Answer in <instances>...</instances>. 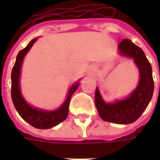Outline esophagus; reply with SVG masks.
Instances as JSON below:
<instances>
[{
  "mask_svg": "<svg viewBox=\"0 0 160 160\" xmlns=\"http://www.w3.org/2000/svg\"><path fill=\"white\" fill-rule=\"evenodd\" d=\"M92 70H93V68H92Z\"/></svg>",
  "mask_w": 160,
  "mask_h": 160,
  "instance_id": "esophagus-1",
  "label": "esophagus"
}]
</instances>
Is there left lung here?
Instances as JSON below:
<instances>
[{
	"mask_svg": "<svg viewBox=\"0 0 160 160\" xmlns=\"http://www.w3.org/2000/svg\"><path fill=\"white\" fill-rule=\"evenodd\" d=\"M121 55L133 58L140 72V81L130 95L115 103H105L98 88L95 92V104L100 118L105 122L129 124L141 117L148 107L153 93L154 83L152 66L144 51L129 39H123L118 45Z\"/></svg>",
	"mask_w": 160,
	"mask_h": 160,
	"instance_id": "1",
	"label": "left lung"
}]
</instances>
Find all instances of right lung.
<instances>
[{
  "instance_id": "obj_1",
  "label": "right lung",
  "mask_w": 160,
  "mask_h": 160,
  "mask_svg": "<svg viewBox=\"0 0 160 160\" xmlns=\"http://www.w3.org/2000/svg\"><path fill=\"white\" fill-rule=\"evenodd\" d=\"M37 38H34L28 43L25 49L20 50L16 57V62L12 68L11 80H12V87H11V95H12V103L14 107L18 111L19 116L31 124L32 126L40 129H46L56 126L57 124L62 122L68 117V108H69L70 99L73 93L76 91L79 87V83L73 84L70 87L69 92L68 93L65 102L63 103L59 109L56 111H47L40 109H37L26 103L25 98H23L20 92L19 87V76H20V68L22 66L24 57L32 48L33 43L36 42Z\"/></svg>"
}]
</instances>
